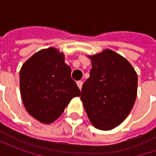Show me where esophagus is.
Segmentation results:
<instances>
[{
	"label": "esophagus",
	"mask_w": 156,
	"mask_h": 156,
	"mask_svg": "<svg viewBox=\"0 0 156 156\" xmlns=\"http://www.w3.org/2000/svg\"><path fill=\"white\" fill-rule=\"evenodd\" d=\"M77 85L78 86V88L81 89L82 88V85H83V82L82 81H78L77 82Z\"/></svg>",
	"instance_id": "obj_1"
}]
</instances>
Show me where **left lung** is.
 <instances>
[{
  "label": "left lung",
  "mask_w": 156,
  "mask_h": 156,
  "mask_svg": "<svg viewBox=\"0 0 156 156\" xmlns=\"http://www.w3.org/2000/svg\"><path fill=\"white\" fill-rule=\"evenodd\" d=\"M92 68L82 88L81 100L92 124L109 130L123 122L137 95V73L129 62L106 49L89 57Z\"/></svg>",
  "instance_id": "8db88e82"
}]
</instances>
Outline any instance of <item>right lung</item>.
I'll return each mask as SVG.
<instances>
[{
  "label": "right lung",
  "mask_w": 156,
  "mask_h": 156,
  "mask_svg": "<svg viewBox=\"0 0 156 156\" xmlns=\"http://www.w3.org/2000/svg\"><path fill=\"white\" fill-rule=\"evenodd\" d=\"M20 88L27 111L44 124L56 120L72 98L81 95L64 55L53 48L37 51L23 64Z\"/></svg>",
  "instance_id": "1"
}]
</instances>
